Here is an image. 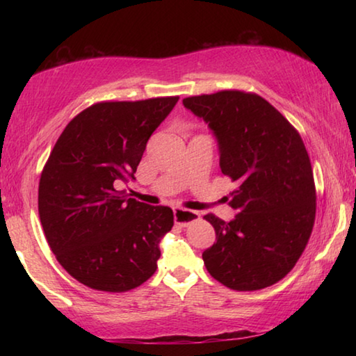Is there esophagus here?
<instances>
[{"label": "esophagus", "instance_id": "34e87169", "mask_svg": "<svg viewBox=\"0 0 356 356\" xmlns=\"http://www.w3.org/2000/svg\"><path fill=\"white\" fill-rule=\"evenodd\" d=\"M200 213L195 212V210H188V209H174V221L176 225L186 227L191 222H195L200 220Z\"/></svg>", "mask_w": 356, "mask_h": 356}]
</instances>
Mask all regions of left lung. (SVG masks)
I'll return each instance as SVG.
<instances>
[{
  "label": "left lung",
  "instance_id": "1",
  "mask_svg": "<svg viewBox=\"0 0 356 356\" xmlns=\"http://www.w3.org/2000/svg\"><path fill=\"white\" fill-rule=\"evenodd\" d=\"M184 105L202 118L220 144L221 172L237 190L236 218L204 215L216 242L202 252L207 272L232 291H259L291 272L316 220V184L298 130L254 92L227 89L191 95Z\"/></svg>",
  "mask_w": 356,
  "mask_h": 356
}]
</instances>
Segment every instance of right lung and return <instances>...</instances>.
I'll list each match as a JSON object with an SVG mask.
<instances>
[{"instance_id":"1","label":"right lung","mask_w":356,"mask_h":356,"mask_svg":"<svg viewBox=\"0 0 356 356\" xmlns=\"http://www.w3.org/2000/svg\"><path fill=\"white\" fill-rule=\"evenodd\" d=\"M179 97L99 102L65 125L42 170L39 216L56 261L78 282L127 292L155 273L170 207L127 197L150 135Z\"/></svg>"}]
</instances>
